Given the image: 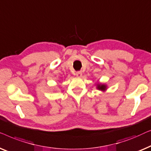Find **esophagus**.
I'll return each instance as SVG.
<instances>
[{
  "instance_id": "34e87169",
  "label": "esophagus",
  "mask_w": 151,
  "mask_h": 151,
  "mask_svg": "<svg viewBox=\"0 0 151 151\" xmlns=\"http://www.w3.org/2000/svg\"><path fill=\"white\" fill-rule=\"evenodd\" d=\"M76 76L78 77H81L82 76V72L81 71H78L76 73Z\"/></svg>"
}]
</instances>
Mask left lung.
<instances>
[{"label":"left lung","instance_id":"left-lung-1","mask_svg":"<svg viewBox=\"0 0 151 151\" xmlns=\"http://www.w3.org/2000/svg\"><path fill=\"white\" fill-rule=\"evenodd\" d=\"M106 86L105 85H103V84H99L97 86V89L98 90H100L101 91H105L106 90Z\"/></svg>","mask_w":151,"mask_h":151}]
</instances>
